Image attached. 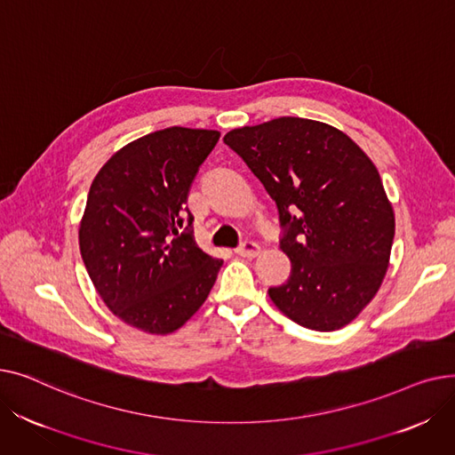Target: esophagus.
<instances>
[{"label":"esophagus","instance_id":"1","mask_svg":"<svg viewBox=\"0 0 455 455\" xmlns=\"http://www.w3.org/2000/svg\"><path fill=\"white\" fill-rule=\"evenodd\" d=\"M235 254H240L243 258H254L259 254V245L256 242H243L235 249Z\"/></svg>","mask_w":455,"mask_h":455}]
</instances>
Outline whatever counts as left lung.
Returning a JSON list of instances; mask_svg holds the SVG:
<instances>
[{
    "instance_id": "obj_1",
    "label": "left lung",
    "mask_w": 455,
    "mask_h": 455,
    "mask_svg": "<svg viewBox=\"0 0 455 455\" xmlns=\"http://www.w3.org/2000/svg\"><path fill=\"white\" fill-rule=\"evenodd\" d=\"M223 141L278 208L291 275L269 288L275 306L309 330L347 326L378 293L395 237L372 160L339 129L291 116L234 129Z\"/></svg>"
}]
</instances>
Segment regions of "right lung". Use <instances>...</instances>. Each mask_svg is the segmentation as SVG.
<instances>
[{
    "instance_id": "obj_1",
    "label": "right lung",
    "mask_w": 455,
    "mask_h": 455,
    "mask_svg": "<svg viewBox=\"0 0 455 455\" xmlns=\"http://www.w3.org/2000/svg\"><path fill=\"white\" fill-rule=\"evenodd\" d=\"M218 140V131L186 127L146 134L112 155L90 186L79 227L84 267L110 312L141 331L179 330L223 266L197 247L186 206Z\"/></svg>"
}]
</instances>
